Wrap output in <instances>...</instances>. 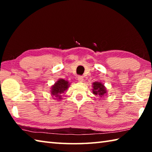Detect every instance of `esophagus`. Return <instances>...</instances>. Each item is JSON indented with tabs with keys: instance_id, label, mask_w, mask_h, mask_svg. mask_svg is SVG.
<instances>
[{
	"instance_id": "34e87169",
	"label": "esophagus",
	"mask_w": 152,
	"mask_h": 152,
	"mask_svg": "<svg viewBox=\"0 0 152 152\" xmlns=\"http://www.w3.org/2000/svg\"><path fill=\"white\" fill-rule=\"evenodd\" d=\"M78 80L79 81V82H83V80H84V78H83V76H79L78 77Z\"/></svg>"
}]
</instances>
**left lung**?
Returning a JSON list of instances; mask_svg holds the SVG:
<instances>
[{
    "label": "left lung",
    "mask_w": 152,
    "mask_h": 152,
    "mask_svg": "<svg viewBox=\"0 0 152 152\" xmlns=\"http://www.w3.org/2000/svg\"><path fill=\"white\" fill-rule=\"evenodd\" d=\"M92 93L99 96H104L107 94V89L104 84L99 82H94L92 84Z\"/></svg>",
    "instance_id": "left-lung-1"
}]
</instances>
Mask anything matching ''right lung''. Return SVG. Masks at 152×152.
Wrapping results in <instances>:
<instances>
[{"mask_svg": "<svg viewBox=\"0 0 152 152\" xmlns=\"http://www.w3.org/2000/svg\"><path fill=\"white\" fill-rule=\"evenodd\" d=\"M70 83L66 80L60 78L51 87V94L52 96H54V99L60 101L61 99V94L67 91L70 86Z\"/></svg>", "mask_w": 152, "mask_h": 152, "instance_id": "right-lung-1", "label": "right lung"}]
</instances>
